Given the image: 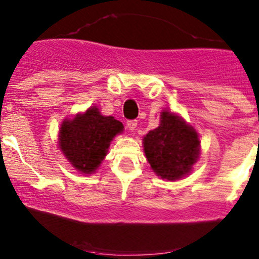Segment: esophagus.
<instances>
[{"instance_id": "esophagus-1", "label": "esophagus", "mask_w": 259, "mask_h": 259, "mask_svg": "<svg viewBox=\"0 0 259 259\" xmlns=\"http://www.w3.org/2000/svg\"><path fill=\"white\" fill-rule=\"evenodd\" d=\"M136 125H138V121H136V120H127V121H126L127 129L132 130V132H133V130H135Z\"/></svg>"}]
</instances>
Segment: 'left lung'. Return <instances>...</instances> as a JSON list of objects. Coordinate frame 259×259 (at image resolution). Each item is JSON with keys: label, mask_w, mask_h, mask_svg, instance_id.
I'll list each match as a JSON object with an SVG mask.
<instances>
[{"label": "left lung", "mask_w": 259, "mask_h": 259, "mask_svg": "<svg viewBox=\"0 0 259 259\" xmlns=\"http://www.w3.org/2000/svg\"><path fill=\"white\" fill-rule=\"evenodd\" d=\"M144 150L154 173L162 179L177 180L190 173L197 162L200 141L194 127L164 111L159 126L144 138Z\"/></svg>", "instance_id": "8db88e82"}]
</instances>
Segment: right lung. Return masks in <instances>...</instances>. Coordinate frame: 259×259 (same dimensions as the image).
<instances>
[{"label": "right lung", "instance_id": "obj_1", "mask_svg": "<svg viewBox=\"0 0 259 259\" xmlns=\"http://www.w3.org/2000/svg\"><path fill=\"white\" fill-rule=\"evenodd\" d=\"M123 124L113 117H105L96 107L84 114L64 120L59 130V148L80 173L91 174L100 167L109 144L123 132Z\"/></svg>", "mask_w": 259, "mask_h": 259}]
</instances>
